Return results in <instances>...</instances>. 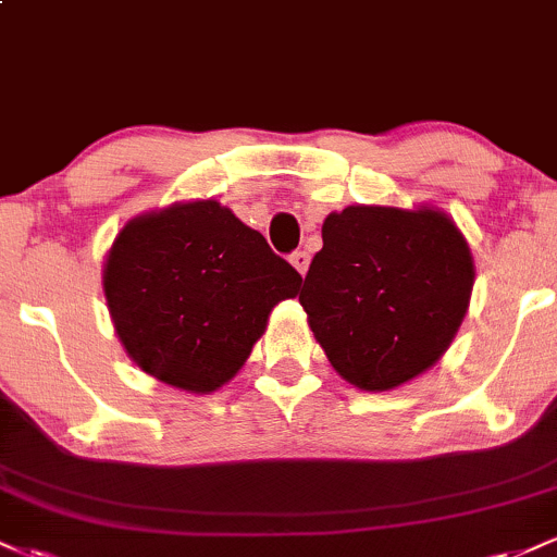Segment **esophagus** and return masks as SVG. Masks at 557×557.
<instances>
[{
	"label": "esophagus",
	"mask_w": 557,
	"mask_h": 557,
	"mask_svg": "<svg viewBox=\"0 0 557 557\" xmlns=\"http://www.w3.org/2000/svg\"><path fill=\"white\" fill-rule=\"evenodd\" d=\"M309 253H306V251H293L290 253V264L293 267H296V272L300 274V277H304V274L306 272H309Z\"/></svg>",
	"instance_id": "esophagus-1"
}]
</instances>
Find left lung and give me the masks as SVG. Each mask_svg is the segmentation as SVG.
Masks as SVG:
<instances>
[{
    "label": "left lung",
    "mask_w": 557,
    "mask_h": 557,
    "mask_svg": "<svg viewBox=\"0 0 557 557\" xmlns=\"http://www.w3.org/2000/svg\"><path fill=\"white\" fill-rule=\"evenodd\" d=\"M322 243L298 300L345 382L385 393L443 359L476 274L453 216L356 203L327 214Z\"/></svg>",
    "instance_id": "left-lung-1"
}]
</instances>
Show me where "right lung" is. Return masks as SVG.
<instances>
[{"mask_svg":"<svg viewBox=\"0 0 557 557\" xmlns=\"http://www.w3.org/2000/svg\"><path fill=\"white\" fill-rule=\"evenodd\" d=\"M114 332L133 363L164 385L209 395L227 385L300 274L264 235L214 198L127 220L101 270Z\"/></svg>","mask_w":557,"mask_h":557,"instance_id":"add662e5","label":"right lung"}]
</instances>
